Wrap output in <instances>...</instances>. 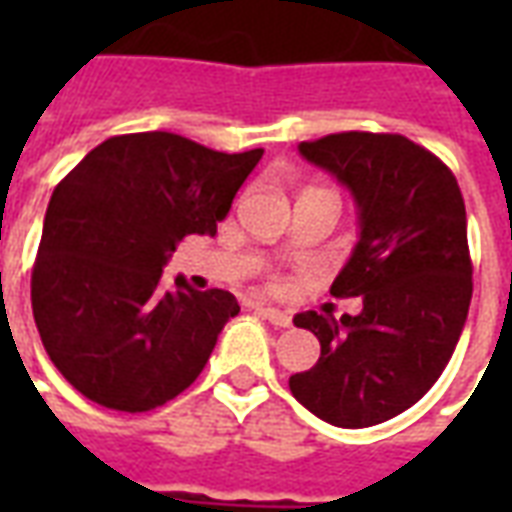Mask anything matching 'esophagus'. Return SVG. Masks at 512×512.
I'll use <instances>...</instances> for the list:
<instances>
[{
	"label": "esophagus",
	"mask_w": 512,
	"mask_h": 512,
	"mask_svg": "<svg viewBox=\"0 0 512 512\" xmlns=\"http://www.w3.org/2000/svg\"><path fill=\"white\" fill-rule=\"evenodd\" d=\"M260 315H263V318H266L268 323H271V326H277V329H288L290 326V315L288 312H282V310H277V307H260Z\"/></svg>",
	"instance_id": "34e87169"
}]
</instances>
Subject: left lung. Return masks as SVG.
Masks as SVG:
<instances>
[{
  "label": "left lung",
  "mask_w": 512,
  "mask_h": 512,
  "mask_svg": "<svg viewBox=\"0 0 512 512\" xmlns=\"http://www.w3.org/2000/svg\"><path fill=\"white\" fill-rule=\"evenodd\" d=\"M299 153L356 202L359 241L332 296H359L362 312L293 318L321 359L290 392L329 425L370 428L414 406L458 345L472 301L466 205L450 167L400 134L343 131Z\"/></svg>",
  "instance_id": "obj_1"
}]
</instances>
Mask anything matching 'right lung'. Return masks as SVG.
Segmentation results:
<instances>
[{
    "mask_svg": "<svg viewBox=\"0 0 512 512\" xmlns=\"http://www.w3.org/2000/svg\"><path fill=\"white\" fill-rule=\"evenodd\" d=\"M263 150L219 153L169 131L106 139L57 183L32 268V312L65 381L115 411L194 384L238 315L227 290L161 288L186 235H216Z\"/></svg>",
    "mask_w": 512,
    "mask_h": 512,
    "instance_id": "add662e5",
    "label": "right lung"
}]
</instances>
